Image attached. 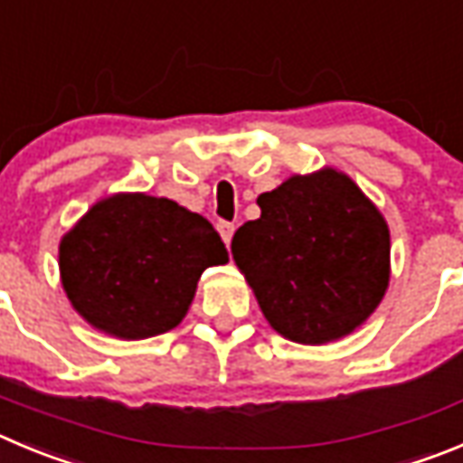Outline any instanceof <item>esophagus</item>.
<instances>
[{
  "label": "esophagus",
  "instance_id": "1",
  "mask_svg": "<svg viewBox=\"0 0 463 463\" xmlns=\"http://www.w3.org/2000/svg\"><path fill=\"white\" fill-rule=\"evenodd\" d=\"M217 231H219V235H222V240L226 241V244H231L232 235H235V223H231V222H219V223H217Z\"/></svg>",
  "mask_w": 463,
  "mask_h": 463
}]
</instances>
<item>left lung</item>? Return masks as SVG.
I'll return each mask as SVG.
<instances>
[{"instance_id":"1","label":"left lung","mask_w":463,"mask_h":463,"mask_svg":"<svg viewBox=\"0 0 463 463\" xmlns=\"http://www.w3.org/2000/svg\"><path fill=\"white\" fill-rule=\"evenodd\" d=\"M262 214L237 228L231 251L267 322L322 345L373 315L388 288L391 235L345 173L295 175L258 196Z\"/></svg>"}]
</instances>
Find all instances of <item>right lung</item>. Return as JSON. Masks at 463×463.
<instances>
[{
  "mask_svg": "<svg viewBox=\"0 0 463 463\" xmlns=\"http://www.w3.org/2000/svg\"><path fill=\"white\" fill-rule=\"evenodd\" d=\"M223 262L226 244L205 217L146 194L95 203L59 246L63 290L77 313L128 340L178 326L203 271Z\"/></svg>",
  "mask_w": 463,
  "mask_h": 463,
  "instance_id": "right-lung-1",
  "label": "right lung"
}]
</instances>
